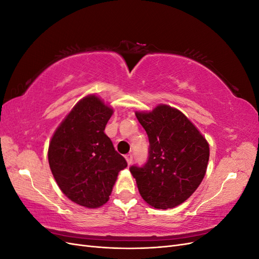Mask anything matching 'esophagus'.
Returning <instances> with one entry per match:
<instances>
[{
    "label": "esophagus",
    "mask_w": 259,
    "mask_h": 259,
    "mask_svg": "<svg viewBox=\"0 0 259 259\" xmlns=\"http://www.w3.org/2000/svg\"><path fill=\"white\" fill-rule=\"evenodd\" d=\"M125 159H126L127 164L130 165V164H132V162H133V154H126L125 155Z\"/></svg>",
    "instance_id": "esophagus-1"
}]
</instances>
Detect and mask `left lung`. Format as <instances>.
<instances>
[{
	"mask_svg": "<svg viewBox=\"0 0 259 259\" xmlns=\"http://www.w3.org/2000/svg\"><path fill=\"white\" fill-rule=\"evenodd\" d=\"M145 128L149 149L146 163L132 165L142 198L155 208L182 204L204 178L209 148L205 138L186 115L165 105L152 112L136 113Z\"/></svg>",
	"mask_w": 259,
	"mask_h": 259,
	"instance_id": "obj_1",
	"label": "left lung"
}]
</instances>
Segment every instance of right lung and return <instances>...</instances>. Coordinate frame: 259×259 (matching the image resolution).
<instances>
[{"instance_id": "add662e5", "label": "right lung", "mask_w": 259, "mask_h": 259, "mask_svg": "<svg viewBox=\"0 0 259 259\" xmlns=\"http://www.w3.org/2000/svg\"><path fill=\"white\" fill-rule=\"evenodd\" d=\"M112 112L96 96L83 98L59 125L49 148L50 167L61 191L89 208L105 204L117 174L127 166L105 134Z\"/></svg>"}]
</instances>
